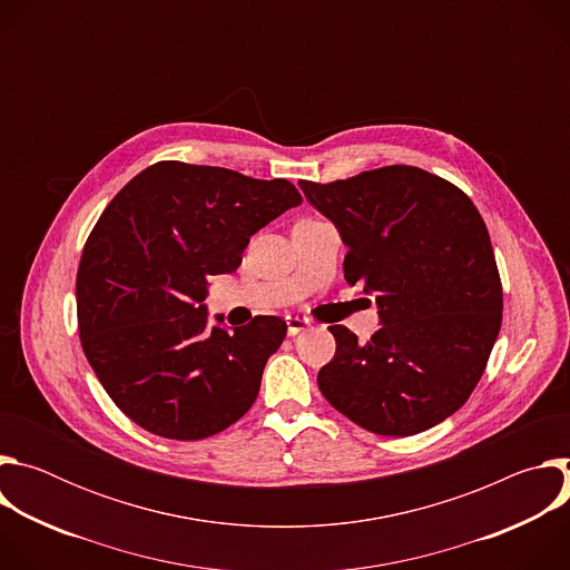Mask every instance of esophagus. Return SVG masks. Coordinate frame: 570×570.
<instances>
[{"instance_id": "34e87169", "label": "esophagus", "mask_w": 570, "mask_h": 570, "mask_svg": "<svg viewBox=\"0 0 570 570\" xmlns=\"http://www.w3.org/2000/svg\"><path fill=\"white\" fill-rule=\"evenodd\" d=\"M286 327H288V336H297L299 332L308 330V320L299 315H286Z\"/></svg>"}]
</instances>
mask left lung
<instances>
[{
  "instance_id": "left-lung-1",
  "label": "left lung",
  "mask_w": 570,
  "mask_h": 570,
  "mask_svg": "<svg viewBox=\"0 0 570 570\" xmlns=\"http://www.w3.org/2000/svg\"><path fill=\"white\" fill-rule=\"evenodd\" d=\"M299 189L341 232L345 279L374 295L381 322L367 343L330 327L336 356L317 374L320 392L376 435L444 422L501 332L503 288L482 216L455 185L403 165Z\"/></svg>"
}]
</instances>
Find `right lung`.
Wrapping results in <instances>:
<instances>
[{"instance_id":"add662e5","label":"right lung","mask_w":570,"mask_h":570,"mask_svg":"<svg viewBox=\"0 0 570 570\" xmlns=\"http://www.w3.org/2000/svg\"><path fill=\"white\" fill-rule=\"evenodd\" d=\"M299 203L288 180L171 159L144 169L106 207L76 275L78 332L135 424L187 442L250 411L286 322L259 315L246 327H209L207 277L234 273L250 236Z\"/></svg>"}]
</instances>
